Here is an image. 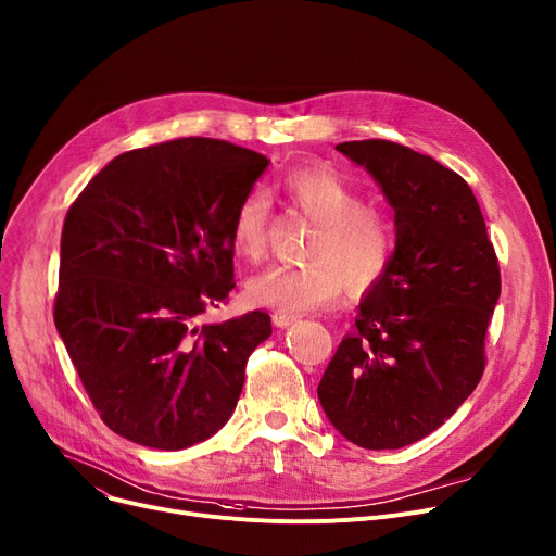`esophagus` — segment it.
I'll list each match as a JSON object with an SVG mask.
<instances>
[{
    "mask_svg": "<svg viewBox=\"0 0 556 556\" xmlns=\"http://www.w3.org/2000/svg\"><path fill=\"white\" fill-rule=\"evenodd\" d=\"M292 321H298V315H290V313H275L273 315V324L277 326V328H286V326H290Z\"/></svg>",
    "mask_w": 556,
    "mask_h": 556,
    "instance_id": "1",
    "label": "esophagus"
}]
</instances>
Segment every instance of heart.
<instances>
[{
    "label": "heart",
    "instance_id": "b5f03b06",
    "mask_svg": "<svg viewBox=\"0 0 556 556\" xmlns=\"http://www.w3.org/2000/svg\"><path fill=\"white\" fill-rule=\"evenodd\" d=\"M281 192L317 224L306 250L311 264L270 266L250 277V304L300 315L336 304L349 283L355 294H364L384 279L397 248L395 226L384 212L368 207L355 182L328 165H313L288 172ZM268 218L270 199L264 190H250L232 214V245L250 262L266 254Z\"/></svg>",
    "mask_w": 556,
    "mask_h": 556
}]
</instances>
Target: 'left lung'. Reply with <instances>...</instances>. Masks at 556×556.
<instances>
[{"instance_id": "obj_1", "label": "left lung", "mask_w": 556, "mask_h": 556, "mask_svg": "<svg viewBox=\"0 0 556 556\" xmlns=\"http://www.w3.org/2000/svg\"><path fill=\"white\" fill-rule=\"evenodd\" d=\"M376 178L395 212L397 248L364 294L317 387L326 418L364 450L429 435L485 371V336L501 270L469 185L431 156L391 140L336 147Z\"/></svg>"}]
</instances>
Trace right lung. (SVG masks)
Returning <instances> with one entry per match:
<instances>
[{
  "label": "right lung",
  "mask_w": 556,
  "mask_h": 556,
  "mask_svg": "<svg viewBox=\"0 0 556 556\" xmlns=\"http://www.w3.org/2000/svg\"><path fill=\"white\" fill-rule=\"evenodd\" d=\"M270 161L216 138L131 150L66 212L55 328L104 425L136 445L185 450L239 402L270 315L194 324L235 288L232 214Z\"/></svg>",
  "instance_id": "add662e5"
}]
</instances>
